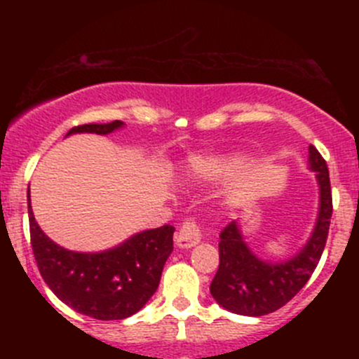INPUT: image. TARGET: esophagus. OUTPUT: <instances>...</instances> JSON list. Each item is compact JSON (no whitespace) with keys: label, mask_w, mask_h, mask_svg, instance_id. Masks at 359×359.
<instances>
[{"label":"esophagus","mask_w":359,"mask_h":359,"mask_svg":"<svg viewBox=\"0 0 359 359\" xmlns=\"http://www.w3.org/2000/svg\"><path fill=\"white\" fill-rule=\"evenodd\" d=\"M201 233L200 226H198L196 220L193 217L186 219L180 226L179 234H177V247L179 248H191L196 243H200Z\"/></svg>","instance_id":"1"}]
</instances>
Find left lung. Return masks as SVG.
Masks as SVG:
<instances>
[{"label":"left lung","mask_w":359,"mask_h":359,"mask_svg":"<svg viewBox=\"0 0 359 359\" xmlns=\"http://www.w3.org/2000/svg\"><path fill=\"white\" fill-rule=\"evenodd\" d=\"M309 166L316 172L320 184V213L300 253L287 262H264L250 252L236 222L220 233L219 269L210 292L224 309L243 316H264L290 302L309 281L327 245L334 212L327 161L314 146H309Z\"/></svg>","instance_id":"left-lung-1"}]
</instances>
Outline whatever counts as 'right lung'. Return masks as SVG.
Segmentation results:
<instances>
[{
  "label": "right lung",
  "instance_id": "right-lung-1",
  "mask_svg": "<svg viewBox=\"0 0 359 359\" xmlns=\"http://www.w3.org/2000/svg\"><path fill=\"white\" fill-rule=\"evenodd\" d=\"M123 121L79 125L67 132L107 135ZM29 231L36 264L50 290L64 304L95 320H125L146 306L156 292L163 266L173 250V226L135 234L100 253L71 252L53 243L34 220L27 191Z\"/></svg>",
  "mask_w": 359,
  "mask_h": 359
}]
</instances>
